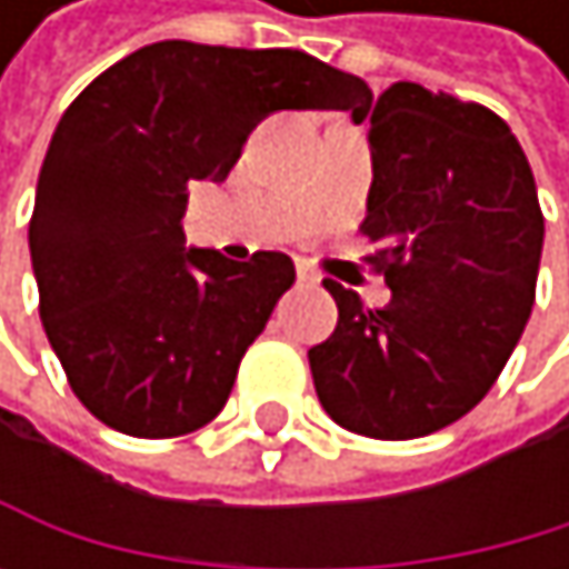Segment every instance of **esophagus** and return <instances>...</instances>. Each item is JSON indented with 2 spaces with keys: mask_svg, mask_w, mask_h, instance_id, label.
<instances>
[{
  "mask_svg": "<svg viewBox=\"0 0 569 569\" xmlns=\"http://www.w3.org/2000/svg\"><path fill=\"white\" fill-rule=\"evenodd\" d=\"M297 282H300V287H317L320 276H317L307 262H297Z\"/></svg>",
  "mask_w": 569,
  "mask_h": 569,
  "instance_id": "obj_1",
  "label": "esophagus"
}]
</instances>
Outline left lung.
I'll list each match as a JSON object with an SVG mask.
<instances>
[{"label":"left lung","mask_w":569,"mask_h":569,"mask_svg":"<svg viewBox=\"0 0 569 569\" xmlns=\"http://www.w3.org/2000/svg\"><path fill=\"white\" fill-rule=\"evenodd\" d=\"M368 117L361 231L392 290L379 310L327 279L335 335L307 351L338 427L412 440L471 412L506 368L536 300L542 211L529 160L485 104L399 81Z\"/></svg>","instance_id":"1"}]
</instances>
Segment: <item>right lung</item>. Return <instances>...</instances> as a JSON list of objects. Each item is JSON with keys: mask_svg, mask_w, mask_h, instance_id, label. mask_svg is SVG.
I'll return each instance as SVG.
<instances>
[{"mask_svg": "<svg viewBox=\"0 0 569 569\" xmlns=\"http://www.w3.org/2000/svg\"><path fill=\"white\" fill-rule=\"evenodd\" d=\"M368 104L361 78L303 50L187 40L129 53L71 101L40 167L30 259L47 341L91 417L146 440L218 417L297 272L282 252L187 249V190L221 183L272 112Z\"/></svg>", "mask_w": 569, "mask_h": 569, "instance_id": "right-lung-1", "label": "right lung"}]
</instances>
